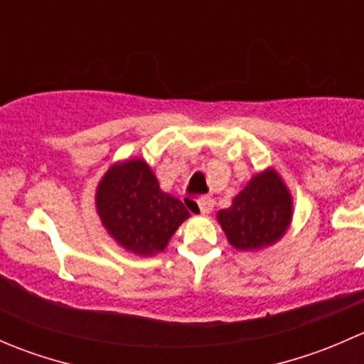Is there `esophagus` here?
I'll use <instances>...</instances> for the list:
<instances>
[{
	"label": "esophagus",
	"mask_w": 364,
	"mask_h": 364,
	"mask_svg": "<svg viewBox=\"0 0 364 364\" xmlns=\"http://www.w3.org/2000/svg\"><path fill=\"white\" fill-rule=\"evenodd\" d=\"M197 204H199L200 215H209L213 209V205H215V200H213L211 197H204V199H200Z\"/></svg>",
	"instance_id": "34e87169"
}]
</instances>
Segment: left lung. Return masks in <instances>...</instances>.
Here are the masks:
<instances>
[{"mask_svg": "<svg viewBox=\"0 0 364 364\" xmlns=\"http://www.w3.org/2000/svg\"><path fill=\"white\" fill-rule=\"evenodd\" d=\"M294 216V199L274 167L252 176L227 209L216 213L230 247L257 253L277 245Z\"/></svg>", "mask_w": 364, "mask_h": 364, "instance_id": "1", "label": "left lung"}]
</instances>
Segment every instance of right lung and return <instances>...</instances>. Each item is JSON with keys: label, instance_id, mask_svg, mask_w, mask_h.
Masks as SVG:
<instances>
[{"label": "right lung", "instance_id": "obj_1", "mask_svg": "<svg viewBox=\"0 0 364 364\" xmlns=\"http://www.w3.org/2000/svg\"><path fill=\"white\" fill-rule=\"evenodd\" d=\"M95 209L109 236L123 250L153 257L167 248L188 209L164 192L141 156L114 161L95 190Z\"/></svg>", "mask_w": 364, "mask_h": 364}]
</instances>
